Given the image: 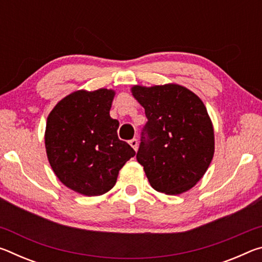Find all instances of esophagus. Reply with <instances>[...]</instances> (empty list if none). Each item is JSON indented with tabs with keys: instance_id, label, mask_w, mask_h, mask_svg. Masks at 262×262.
Segmentation results:
<instances>
[{
	"instance_id": "1",
	"label": "esophagus",
	"mask_w": 262,
	"mask_h": 262,
	"mask_svg": "<svg viewBox=\"0 0 262 262\" xmlns=\"http://www.w3.org/2000/svg\"><path fill=\"white\" fill-rule=\"evenodd\" d=\"M129 144L132 145V148L134 149L135 151H136V150H137V145H139V142H137V140H136V139L130 140V141H129Z\"/></svg>"
}]
</instances>
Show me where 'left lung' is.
<instances>
[{
    "mask_svg": "<svg viewBox=\"0 0 262 262\" xmlns=\"http://www.w3.org/2000/svg\"><path fill=\"white\" fill-rule=\"evenodd\" d=\"M148 122L136 154L157 192L178 195L198 184L215 151L214 127L205 104L179 84L132 88Z\"/></svg>",
    "mask_w": 262,
    "mask_h": 262,
    "instance_id": "left-lung-1",
    "label": "left lung"
}]
</instances>
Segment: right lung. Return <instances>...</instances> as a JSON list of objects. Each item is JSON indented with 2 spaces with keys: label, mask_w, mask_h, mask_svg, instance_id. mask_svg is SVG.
Returning a JSON list of instances; mask_svg holds the SVG:
<instances>
[{
  "label": "right lung",
  "mask_w": 262,
  "mask_h": 262,
  "mask_svg": "<svg viewBox=\"0 0 262 262\" xmlns=\"http://www.w3.org/2000/svg\"><path fill=\"white\" fill-rule=\"evenodd\" d=\"M114 90H78L51 111L45 130L48 162L62 184L98 196L117 183L119 171L135 151L119 140V121L110 117Z\"/></svg>",
  "instance_id": "obj_1"
}]
</instances>
